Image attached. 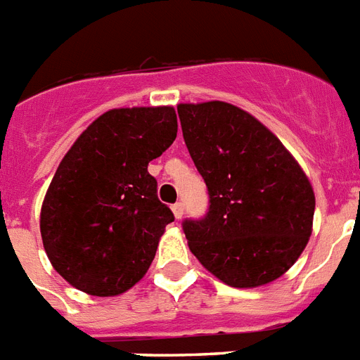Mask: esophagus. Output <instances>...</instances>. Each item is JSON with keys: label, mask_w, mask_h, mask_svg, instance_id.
I'll use <instances>...</instances> for the list:
<instances>
[{"label": "esophagus", "mask_w": 360, "mask_h": 360, "mask_svg": "<svg viewBox=\"0 0 360 360\" xmlns=\"http://www.w3.org/2000/svg\"><path fill=\"white\" fill-rule=\"evenodd\" d=\"M183 210H185V208H183V203L172 205V212H174L175 219H181V217H183Z\"/></svg>", "instance_id": "1"}]
</instances>
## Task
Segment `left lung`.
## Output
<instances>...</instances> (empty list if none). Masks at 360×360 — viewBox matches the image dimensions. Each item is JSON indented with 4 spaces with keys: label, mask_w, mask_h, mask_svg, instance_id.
<instances>
[{
    "label": "left lung",
    "mask_w": 360,
    "mask_h": 360,
    "mask_svg": "<svg viewBox=\"0 0 360 360\" xmlns=\"http://www.w3.org/2000/svg\"><path fill=\"white\" fill-rule=\"evenodd\" d=\"M183 137L207 183L208 212L185 219L192 255L232 288L282 276L306 249L315 194L276 135L226 102L179 104Z\"/></svg>",
    "instance_id": "obj_1"
}]
</instances>
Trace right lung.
I'll return each instance as SVG.
<instances>
[{
    "mask_svg": "<svg viewBox=\"0 0 360 360\" xmlns=\"http://www.w3.org/2000/svg\"><path fill=\"white\" fill-rule=\"evenodd\" d=\"M175 137L170 105L120 108L89 124L65 153L41 205L40 232L51 264L72 288L115 297L146 274L174 221L148 162Z\"/></svg>",
    "mask_w": 360,
    "mask_h": 360,
    "instance_id": "add662e5",
    "label": "right lung"
}]
</instances>
